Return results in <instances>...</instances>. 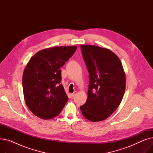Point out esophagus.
<instances>
[{"mask_svg":"<svg viewBox=\"0 0 153 153\" xmlns=\"http://www.w3.org/2000/svg\"><path fill=\"white\" fill-rule=\"evenodd\" d=\"M76 94H77V92H76V91H75V92H74L72 94H71V97H73L74 96H75V95H76Z\"/></svg>","mask_w":153,"mask_h":153,"instance_id":"34e87169","label":"esophagus"}]
</instances>
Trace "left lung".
Returning a JSON list of instances; mask_svg holds the SVG:
<instances>
[{
    "label": "left lung",
    "mask_w": 153,
    "mask_h": 153,
    "mask_svg": "<svg viewBox=\"0 0 153 153\" xmlns=\"http://www.w3.org/2000/svg\"><path fill=\"white\" fill-rule=\"evenodd\" d=\"M89 72L87 99L80 107L83 116L91 122L105 120L118 108L125 91L126 78L118 56L110 50L81 45Z\"/></svg>",
    "instance_id": "obj_1"
}]
</instances>
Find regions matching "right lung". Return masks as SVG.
I'll list each match as a JSON object with an SVG mask.
<instances>
[{"label": "right lung", "instance_id": "obj_1", "mask_svg": "<svg viewBox=\"0 0 153 153\" xmlns=\"http://www.w3.org/2000/svg\"><path fill=\"white\" fill-rule=\"evenodd\" d=\"M77 47L59 46L45 49L32 57L23 71L24 98L30 110L42 119L58 116L68 100L61 82V68Z\"/></svg>", "mask_w": 153, "mask_h": 153}]
</instances>
